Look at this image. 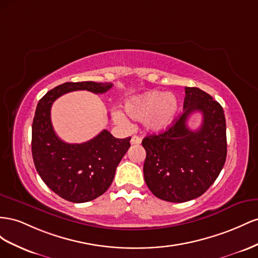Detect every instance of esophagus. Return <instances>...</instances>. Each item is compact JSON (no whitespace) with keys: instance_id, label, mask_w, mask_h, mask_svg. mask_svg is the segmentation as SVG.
<instances>
[{"instance_id":"1","label":"esophagus","mask_w":258,"mask_h":258,"mask_svg":"<svg viewBox=\"0 0 258 258\" xmlns=\"http://www.w3.org/2000/svg\"><path fill=\"white\" fill-rule=\"evenodd\" d=\"M142 144V138L139 136H133L131 139V145H141Z\"/></svg>"}]
</instances>
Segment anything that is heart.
Returning a JSON list of instances; mask_svg holds the SVG:
<instances>
[{
	"mask_svg": "<svg viewBox=\"0 0 258 258\" xmlns=\"http://www.w3.org/2000/svg\"><path fill=\"white\" fill-rule=\"evenodd\" d=\"M179 100L174 94L161 91H150L130 99L125 104V111L130 117L143 121L146 127L152 132L163 131L170 126L179 112ZM117 122L127 123L126 117L115 111Z\"/></svg>",
	"mask_w": 258,
	"mask_h": 258,
	"instance_id": "b5f03b06",
	"label": "heart"
}]
</instances>
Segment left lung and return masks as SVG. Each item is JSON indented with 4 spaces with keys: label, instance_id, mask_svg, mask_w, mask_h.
I'll return each mask as SVG.
<instances>
[{
    "label": "left lung",
    "instance_id": "1",
    "mask_svg": "<svg viewBox=\"0 0 258 258\" xmlns=\"http://www.w3.org/2000/svg\"><path fill=\"white\" fill-rule=\"evenodd\" d=\"M183 112L163 133L143 139L146 150L144 177L157 198L186 202L202 196L216 180L226 162L227 137L223 107L198 87H186ZM203 113L197 131L187 117Z\"/></svg>",
    "mask_w": 258,
    "mask_h": 258
}]
</instances>
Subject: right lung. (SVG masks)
I'll list each match as a JSON object with an SVG mask.
<instances>
[{
    "label": "right lung",
    "mask_w": 258,
    "mask_h": 258,
    "mask_svg": "<svg viewBox=\"0 0 258 258\" xmlns=\"http://www.w3.org/2000/svg\"><path fill=\"white\" fill-rule=\"evenodd\" d=\"M111 83L67 82L39 100L32 123V158L36 171L56 195L73 203L92 201L112 183L116 166L131 147V137L115 138L104 130L83 144H67L55 133L50 108L61 95L73 91L102 94Z\"/></svg>",
    "instance_id": "right-lung-1"
}]
</instances>
